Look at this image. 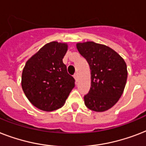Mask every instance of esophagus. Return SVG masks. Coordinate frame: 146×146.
Here are the masks:
<instances>
[{
    "label": "esophagus",
    "mask_w": 146,
    "mask_h": 146,
    "mask_svg": "<svg viewBox=\"0 0 146 146\" xmlns=\"http://www.w3.org/2000/svg\"><path fill=\"white\" fill-rule=\"evenodd\" d=\"M74 79H75L76 82H78V74H77V73H76V74H75V75H74Z\"/></svg>",
    "instance_id": "1"
}]
</instances>
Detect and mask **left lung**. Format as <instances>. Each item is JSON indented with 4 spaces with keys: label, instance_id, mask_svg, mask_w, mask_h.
<instances>
[{
    "label": "left lung",
    "instance_id": "left-lung-1",
    "mask_svg": "<svg viewBox=\"0 0 146 146\" xmlns=\"http://www.w3.org/2000/svg\"><path fill=\"white\" fill-rule=\"evenodd\" d=\"M91 70V88L84 96L86 106L103 112L111 108L122 96L127 80V64L115 50L94 42L77 43Z\"/></svg>",
    "mask_w": 146,
    "mask_h": 146
}]
</instances>
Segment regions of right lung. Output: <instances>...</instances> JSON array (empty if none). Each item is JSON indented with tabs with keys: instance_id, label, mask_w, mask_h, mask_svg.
Returning a JSON list of instances; mask_svg holds the SVG:
<instances>
[{
	"instance_id": "add662e5",
	"label": "right lung",
	"mask_w": 146,
	"mask_h": 146,
	"mask_svg": "<svg viewBox=\"0 0 146 146\" xmlns=\"http://www.w3.org/2000/svg\"><path fill=\"white\" fill-rule=\"evenodd\" d=\"M66 43L44 44L26 61L22 73L24 93L37 108L53 111L60 108L75 86L74 78L67 73L63 58Z\"/></svg>"
}]
</instances>
